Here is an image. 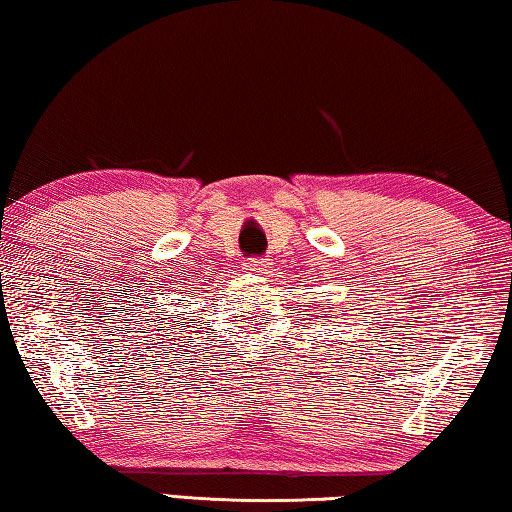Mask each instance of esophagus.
Segmentation results:
<instances>
[{"label":"esophagus","mask_w":512,"mask_h":512,"mask_svg":"<svg viewBox=\"0 0 512 512\" xmlns=\"http://www.w3.org/2000/svg\"><path fill=\"white\" fill-rule=\"evenodd\" d=\"M265 265H267L265 258H249V261L245 263V270L247 272H261Z\"/></svg>","instance_id":"esophagus-1"}]
</instances>
